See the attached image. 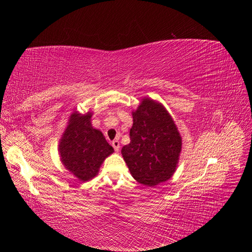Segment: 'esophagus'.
Masks as SVG:
<instances>
[{"mask_svg": "<svg viewBox=\"0 0 252 252\" xmlns=\"http://www.w3.org/2000/svg\"><path fill=\"white\" fill-rule=\"evenodd\" d=\"M111 145H112V147L115 148V151L118 153L119 152V149H120V143H119V141L118 140H115V141H112V143H111Z\"/></svg>", "mask_w": 252, "mask_h": 252, "instance_id": "esophagus-1", "label": "esophagus"}]
</instances>
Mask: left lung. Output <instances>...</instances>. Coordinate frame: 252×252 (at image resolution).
Segmentation results:
<instances>
[{"label":"left lung","mask_w":252,"mask_h":252,"mask_svg":"<svg viewBox=\"0 0 252 252\" xmlns=\"http://www.w3.org/2000/svg\"><path fill=\"white\" fill-rule=\"evenodd\" d=\"M130 144L121 149L133 178L156 186L173 175L182 149V137L167 109L151 98H143L132 112Z\"/></svg>","instance_id":"left-lung-1"}]
</instances>
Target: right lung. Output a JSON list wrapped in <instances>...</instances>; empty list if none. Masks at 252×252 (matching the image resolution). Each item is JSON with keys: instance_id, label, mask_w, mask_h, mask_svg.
<instances>
[{"instance_id": "add662e5", "label": "right lung", "mask_w": 252, "mask_h": 252, "mask_svg": "<svg viewBox=\"0 0 252 252\" xmlns=\"http://www.w3.org/2000/svg\"><path fill=\"white\" fill-rule=\"evenodd\" d=\"M91 118L90 111L85 115L72 112L58 146L63 164L82 182L97 175L104 160L114 153L103 133L92 126Z\"/></svg>"}]
</instances>
